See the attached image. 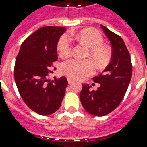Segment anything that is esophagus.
<instances>
[{"label":"esophagus","mask_w":147,"mask_h":147,"mask_svg":"<svg viewBox=\"0 0 147 147\" xmlns=\"http://www.w3.org/2000/svg\"><path fill=\"white\" fill-rule=\"evenodd\" d=\"M67 82H68V83H69V84H72V83L74 82V81L71 80V78H67Z\"/></svg>","instance_id":"1"}]
</instances>
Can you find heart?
Wrapping results in <instances>:
<instances>
[{
    "mask_svg": "<svg viewBox=\"0 0 147 147\" xmlns=\"http://www.w3.org/2000/svg\"><path fill=\"white\" fill-rule=\"evenodd\" d=\"M75 38L89 49L90 57L98 66H104L110 59V51L108 47L102 45L103 37L96 30L85 29L75 34ZM57 50L61 57H67L71 52V42L69 38L63 35L59 39ZM63 74L74 79L83 80L91 75L94 71V65L90 60L70 59L64 62L61 67Z\"/></svg>",
    "mask_w": 147,
    "mask_h": 147,
    "instance_id": "b5f03b06",
    "label": "heart"
}]
</instances>
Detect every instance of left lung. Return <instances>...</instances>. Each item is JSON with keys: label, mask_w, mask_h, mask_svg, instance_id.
I'll list each match as a JSON object with an SVG mask.
<instances>
[{"label": "left lung", "mask_w": 147, "mask_h": 147, "mask_svg": "<svg viewBox=\"0 0 147 147\" xmlns=\"http://www.w3.org/2000/svg\"><path fill=\"white\" fill-rule=\"evenodd\" d=\"M112 45L111 61L103 72L93 77L99 83L97 90H90L88 84H82L80 101L87 112L104 116L119 106L125 95L132 77V62L124 40L107 27L101 25Z\"/></svg>", "instance_id": "obj_1"}]
</instances>
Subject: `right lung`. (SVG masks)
Segmentation results:
<instances>
[{"label": "right lung", "instance_id": "add662e5", "mask_svg": "<svg viewBox=\"0 0 147 147\" xmlns=\"http://www.w3.org/2000/svg\"><path fill=\"white\" fill-rule=\"evenodd\" d=\"M65 31V27L39 28L22 43L17 56L15 80L18 91L26 105L40 115L55 113L65 93V77L51 82L47 79L51 62L58 59V41Z\"/></svg>", "mask_w": 147, "mask_h": 147}]
</instances>
